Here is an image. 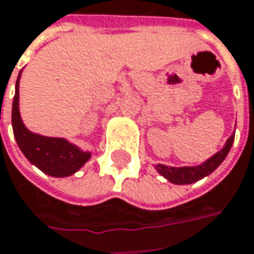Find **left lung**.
<instances>
[{"instance_id": "obj_1", "label": "left lung", "mask_w": 254, "mask_h": 254, "mask_svg": "<svg viewBox=\"0 0 254 254\" xmlns=\"http://www.w3.org/2000/svg\"><path fill=\"white\" fill-rule=\"evenodd\" d=\"M235 141V134H232L226 144L223 146L220 151H217L214 156H211L210 159H207L204 163L198 164V166H183V167H173V166H166V164H156L154 169L159 171L160 174L169 180L173 184H191L196 183L198 180L204 179L206 176L211 174L213 171L216 170L220 164L223 163V160L227 157L230 148L233 146Z\"/></svg>"}]
</instances>
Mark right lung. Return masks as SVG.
<instances>
[{
  "label": "right lung",
  "instance_id": "obj_1",
  "mask_svg": "<svg viewBox=\"0 0 254 254\" xmlns=\"http://www.w3.org/2000/svg\"><path fill=\"white\" fill-rule=\"evenodd\" d=\"M19 78L21 71L12 101V131L19 150L31 164L51 177L72 176L91 159V151H84L67 138L32 133L25 127L19 114Z\"/></svg>",
  "mask_w": 254,
  "mask_h": 254
}]
</instances>
